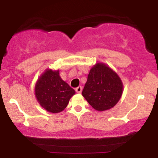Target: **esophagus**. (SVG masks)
<instances>
[{
	"label": "esophagus",
	"mask_w": 158,
	"mask_h": 158,
	"mask_svg": "<svg viewBox=\"0 0 158 158\" xmlns=\"http://www.w3.org/2000/svg\"><path fill=\"white\" fill-rule=\"evenodd\" d=\"M81 90H82V88H81V86H79L76 88V91H77V93L78 94H80Z\"/></svg>",
	"instance_id": "esophagus-1"
}]
</instances>
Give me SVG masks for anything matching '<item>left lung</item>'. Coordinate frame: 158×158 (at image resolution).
Segmentation results:
<instances>
[{
  "label": "left lung",
  "instance_id": "obj_1",
  "mask_svg": "<svg viewBox=\"0 0 158 158\" xmlns=\"http://www.w3.org/2000/svg\"><path fill=\"white\" fill-rule=\"evenodd\" d=\"M123 89L117 73L106 64L97 63L90 69L81 94L94 109L104 111L119 102Z\"/></svg>",
  "mask_w": 158,
  "mask_h": 158
}]
</instances>
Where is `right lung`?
Listing matches in <instances>:
<instances>
[{"label": "right lung", "mask_w": 158, "mask_h": 158, "mask_svg": "<svg viewBox=\"0 0 158 158\" xmlns=\"http://www.w3.org/2000/svg\"><path fill=\"white\" fill-rule=\"evenodd\" d=\"M35 94L42 108L51 113H59L66 108L75 90L61 79L59 70L48 69L39 77Z\"/></svg>", "instance_id": "obj_1"}]
</instances>
